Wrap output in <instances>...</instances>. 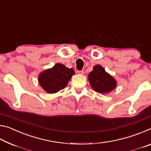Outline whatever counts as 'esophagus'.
Wrapping results in <instances>:
<instances>
[{
	"mask_svg": "<svg viewBox=\"0 0 151 151\" xmlns=\"http://www.w3.org/2000/svg\"><path fill=\"white\" fill-rule=\"evenodd\" d=\"M76 74H78V75H83L84 74V70H76Z\"/></svg>",
	"mask_w": 151,
	"mask_h": 151,
	"instance_id": "1",
	"label": "esophagus"
}]
</instances>
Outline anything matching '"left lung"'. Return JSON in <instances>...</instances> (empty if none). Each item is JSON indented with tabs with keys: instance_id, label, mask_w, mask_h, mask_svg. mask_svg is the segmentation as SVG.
I'll return each mask as SVG.
<instances>
[{
	"instance_id": "left-lung-1",
	"label": "left lung",
	"mask_w": 151,
	"mask_h": 151,
	"mask_svg": "<svg viewBox=\"0 0 151 151\" xmlns=\"http://www.w3.org/2000/svg\"><path fill=\"white\" fill-rule=\"evenodd\" d=\"M88 81L94 91L99 93H109L116 86V81L112 76L107 73L103 66L97 65L89 73Z\"/></svg>"
}]
</instances>
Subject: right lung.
Returning a JSON list of instances; mask_svg holds the SVG:
<instances>
[{"instance_id":"obj_1","label":"right lung","mask_w":151,"mask_h":151,"mask_svg":"<svg viewBox=\"0 0 151 151\" xmlns=\"http://www.w3.org/2000/svg\"><path fill=\"white\" fill-rule=\"evenodd\" d=\"M75 75L73 68L57 63L52 68L43 71L39 76V83L48 93L53 94L65 88Z\"/></svg>"}]
</instances>
